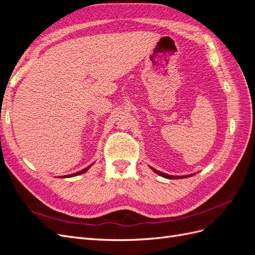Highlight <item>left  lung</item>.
Returning a JSON list of instances; mask_svg holds the SVG:
<instances>
[{
  "mask_svg": "<svg viewBox=\"0 0 255 255\" xmlns=\"http://www.w3.org/2000/svg\"><path fill=\"white\" fill-rule=\"evenodd\" d=\"M152 170H153L154 172H156L157 174L161 175V176H164V177H167V179H183V177H188L187 175H184V176H174V175H169V174L163 173V172H160V171H157V170H156V169H154V168H152Z\"/></svg>",
  "mask_w": 255,
  "mask_h": 255,
  "instance_id": "obj_1",
  "label": "left lung"
}]
</instances>
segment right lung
<instances>
[{"label": "right lung", "instance_id": "obj_1", "mask_svg": "<svg viewBox=\"0 0 255 255\" xmlns=\"http://www.w3.org/2000/svg\"><path fill=\"white\" fill-rule=\"evenodd\" d=\"M89 167L90 166H88V167H86L85 169H83V170H81V171H78V172H75V173H73V174H70V175H68V176H74V175H79V174H82V173H84V172H86L88 169H89Z\"/></svg>", "mask_w": 255, "mask_h": 255}]
</instances>
